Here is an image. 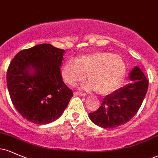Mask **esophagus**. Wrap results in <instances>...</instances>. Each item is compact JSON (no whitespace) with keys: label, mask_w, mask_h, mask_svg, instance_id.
<instances>
[{"label":"esophagus","mask_w":158,"mask_h":158,"mask_svg":"<svg viewBox=\"0 0 158 158\" xmlns=\"http://www.w3.org/2000/svg\"><path fill=\"white\" fill-rule=\"evenodd\" d=\"M74 95H75V96H81V97H85V96H86V94L81 93V92L76 91V92H74Z\"/></svg>","instance_id":"esophagus-1"}]
</instances>
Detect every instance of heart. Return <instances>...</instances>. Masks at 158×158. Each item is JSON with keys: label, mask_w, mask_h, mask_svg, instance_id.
Listing matches in <instances>:
<instances>
[{"label": "heart", "mask_w": 158, "mask_h": 158, "mask_svg": "<svg viewBox=\"0 0 158 158\" xmlns=\"http://www.w3.org/2000/svg\"><path fill=\"white\" fill-rule=\"evenodd\" d=\"M126 71V63L121 56L108 52H97L68 60L62 68V77L67 84L76 85L86 78L90 81L88 89L108 95L121 85Z\"/></svg>", "instance_id": "heart-1"}]
</instances>
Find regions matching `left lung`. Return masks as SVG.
<instances>
[{"label": "left lung", "mask_w": 158, "mask_h": 158, "mask_svg": "<svg viewBox=\"0 0 158 158\" xmlns=\"http://www.w3.org/2000/svg\"><path fill=\"white\" fill-rule=\"evenodd\" d=\"M131 82L103 99L97 110L89 114L94 124L111 128L125 124L137 114L147 93L148 80L138 67L129 73Z\"/></svg>", "instance_id": "left-lung-1"}]
</instances>
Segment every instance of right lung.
Returning a JSON list of instances; mask_svg holds the SVG:
<instances>
[{"label":"right lung","instance_id":"1","mask_svg":"<svg viewBox=\"0 0 158 158\" xmlns=\"http://www.w3.org/2000/svg\"><path fill=\"white\" fill-rule=\"evenodd\" d=\"M64 53L42 44L21 50L10 62L7 88L12 104L27 120L39 125L53 122L73 96L61 74Z\"/></svg>","mask_w":158,"mask_h":158}]
</instances>
